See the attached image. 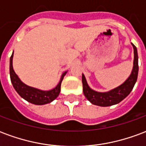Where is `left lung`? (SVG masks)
Returning a JSON list of instances; mask_svg holds the SVG:
<instances>
[{
  "label": "left lung",
  "mask_w": 146,
  "mask_h": 146,
  "mask_svg": "<svg viewBox=\"0 0 146 146\" xmlns=\"http://www.w3.org/2000/svg\"><path fill=\"white\" fill-rule=\"evenodd\" d=\"M134 48V66L132 70L131 74L130 75L127 80L123 84L116 88L111 90L108 92H97L89 88L88 83L86 81L85 76L82 74L83 92L84 95L89 102L92 104L99 106H110L113 105L117 104L122 101L123 99L131 93L132 89L137 81L138 73V56L137 48L132 44Z\"/></svg>",
  "instance_id": "left-lung-1"
}]
</instances>
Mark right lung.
Listing matches in <instances>:
<instances>
[{"mask_svg": "<svg viewBox=\"0 0 146 146\" xmlns=\"http://www.w3.org/2000/svg\"><path fill=\"white\" fill-rule=\"evenodd\" d=\"M12 58H13V53L10 58V78H11V81L14 88L22 98H23L25 100H27L30 103L35 105L48 104L57 98L61 91V83L62 81L64 76L66 75V72L62 73L60 81L54 89L47 91V92L41 91V90L26 85L21 81L13 70Z\"/></svg>", "mask_w": 146, "mask_h": 146, "instance_id": "obj_1", "label": "right lung"}]
</instances>
